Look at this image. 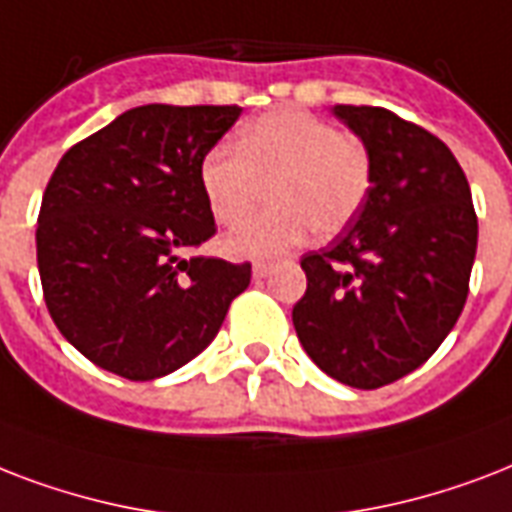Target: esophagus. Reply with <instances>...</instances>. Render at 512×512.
Instances as JSON below:
<instances>
[{
    "label": "esophagus",
    "instance_id": "1",
    "mask_svg": "<svg viewBox=\"0 0 512 512\" xmlns=\"http://www.w3.org/2000/svg\"><path fill=\"white\" fill-rule=\"evenodd\" d=\"M269 272H272V264H269V261H256V264H253V277H256V280H264Z\"/></svg>",
    "mask_w": 512,
    "mask_h": 512
}]
</instances>
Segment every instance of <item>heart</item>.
Wrapping results in <instances>:
<instances>
[{
	"mask_svg": "<svg viewBox=\"0 0 512 512\" xmlns=\"http://www.w3.org/2000/svg\"><path fill=\"white\" fill-rule=\"evenodd\" d=\"M272 181L275 208L224 240L232 256L269 259L304 243L312 229L323 237L339 235L371 192V157L331 122L280 109L253 120L240 149L213 146L200 162L202 194L221 224L243 221Z\"/></svg>",
	"mask_w": 512,
	"mask_h": 512,
	"instance_id": "b5f03b06",
	"label": "heart"
}]
</instances>
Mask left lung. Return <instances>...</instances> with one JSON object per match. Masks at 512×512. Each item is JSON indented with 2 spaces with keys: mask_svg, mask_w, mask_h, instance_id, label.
Listing matches in <instances>:
<instances>
[{
  "mask_svg": "<svg viewBox=\"0 0 512 512\" xmlns=\"http://www.w3.org/2000/svg\"><path fill=\"white\" fill-rule=\"evenodd\" d=\"M371 157V192L334 243L301 259L293 328L336 382L411 374L462 315L478 245L465 170L441 138L382 106H334Z\"/></svg>",
  "mask_w": 512,
  "mask_h": 512,
  "instance_id": "1",
  "label": "left lung"
}]
</instances>
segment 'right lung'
Listing matches in <instances>:
<instances>
[{
    "instance_id": "add662e5",
    "label": "right lung",
    "mask_w": 512,
    "mask_h": 512,
    "mask_svg": "<svg viewBox=\"0 0 512 512\" xmlns=\"http://www.w3.org/2000/svg\"><path fill=\"white\" fill-rule=\"evenodd\" d=\"M240 106L146 104L63 154L47 181L37 264L50 318L95 366L149 382L197 358L251 264L181 259L216 232L200 162Z\"/></svg>"
}]
</instances>
